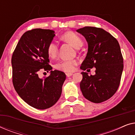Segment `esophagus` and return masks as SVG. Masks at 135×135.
Here are the masks:
<instances>
[{
  "instance_id": "1",
  "label": "esophagus",
  "mask_w": 135,
  "mask_h": 135,
  "mask_svg": "<svg viewBox=\"0 0 135 135\" xmlns=\"http://www.w3.org/2000/svg\"><path fill=\"white\" fill-rule=\"evenodd\" d=\"M66 75L67 77H70V76H71V75H73V73H66Z\"/></svg>"
}]
</instances>
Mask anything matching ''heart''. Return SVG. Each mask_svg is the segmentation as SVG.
I'll use <instances>...</instances> for the list:
<instances>
[{"label": "heart", "instance_id": "heart-1", "mask_svg": "<svg viewBox=\"0 0 135 135\" xmlns=\"http://www.w3.org/2000/svg\"><path fill=\"white\" fill-rule=\"evenodd\" d=\"M62 39L68 42L75 48L80 47L82 45V40L76 33L68 31L64 33L61 36ZM58 51V45L56 42L51 41L47 47V52L50 58H55ZM77 64L76 60H62L55 64V68L66 73H70L74 70L75 66Z\"/></svg>", "mask_w": 135, "mask_h": 135}]
</instances>
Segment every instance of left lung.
<instances>
[{
	"instance_id": "8db88e82",
	"label": "left lung",
	"mask_w": 135,
	"mask_h": 135,
	"mask_svg": "<svg viewBox=\"0 0 135 135\" xmlns=\"http://www.w3.org/2000/svg\"><path fill=\"white\" fill-rule=\"evenodd\" d=\"M77 32L85 37L88 45L81 69L96 68L94 75L82 72L80 90L88 100L102 103L115 93L120 82L123 60L119 44L110 33L99 27L86 26Z\"/></svg>"
}]
</instances>
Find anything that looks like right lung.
<instances>
[{
    "mask_svg": "<svg viewBox=\"0 0 135 135\" xmlns=\"http://www.w3.org/2000/svg\"><path fill=\"white\" fill-rule=\"evenodd\" d=\"M55 36L50 29H34L24 33L12 57V82L18 95L29 106L45 109L61 97L66 79L63 72L51 71L49 76L38 77L41 70L52 69L47 47Z\"/></svg>",
    "mask_w": 135,
    "mask_h": 135,
    "instance_id": "1",
    "label": "right lung"
}]
</instances>
